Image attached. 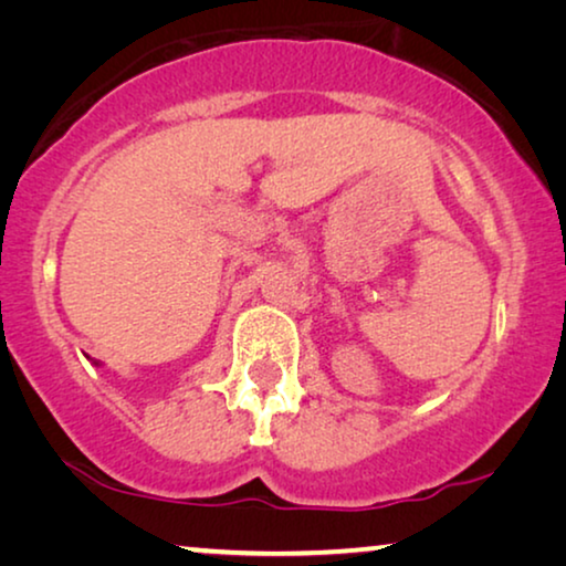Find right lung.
Listing matches in <instances>:
<instances>
[{"mask_svg": "<svg viewBox=\"0 0 566 566\" xmlns=\"http://www.w3.org/2000/svg\"><path fill=\"white\" fill-rule=\"evenodd\" d=\"M95 366H97V363H95Z\"/></svg>", "mask_w": 566, "mask_h": 566, "instance_id": "obj_1", "label": "right lung"}]
</instances>
